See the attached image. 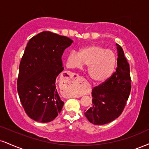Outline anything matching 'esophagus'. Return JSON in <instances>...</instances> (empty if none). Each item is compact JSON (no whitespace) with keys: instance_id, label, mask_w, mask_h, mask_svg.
Segmentation results:
<instances>
[{"instance_id":"1","label":"esophagus","mask_w":149,"mask_h":149,"mask_svg":"<svg viewBox=\"0 0 149 149\" xmlns=\"http://www.w3.org/2000/svg\"><path fill=\"white\" fill-rule=\"evenodd\" d=\"M71 77H73V76H76V77H78V76H77V75H76V74H73V73H71Z\"/></svg>"}]
</instances>
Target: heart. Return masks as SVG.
<instances>
[{"instance_id": "obj_1", "label": "heart", "mask_w": 149, "mask_h": 149, "mask_svg": "<svg viewBox=\"0 0 149 149\" xmlns=\"http://www.w3.org/2000/svg\"><path fill=\"white\" fill-rule=\"evenodd\" d=\"M67 65L71 69H81L88 66V73L95 82H103L110 78L116 64L115 55L111 50L98 45L81 48L79 53L71 51L67 57Z\"/></svg>"}]
</instances>
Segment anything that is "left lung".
Here are the masks:
<instances>
[{
    "mask_svg": "<svg viewBox=\"0 0 149 149\" xmlns=\"http://www.w3.org/2000/svg\"><path fill=\"white\" fill-rule=\"evenodd\" d=\"M117 67L116 72L92 91L93 105L85 115L94 125H104L114 121L122 113L131 89L130 67L122 48L116 44Z\"/></svg>",
    "mask_w": 149,
    "mask_h": 149,
    "instance_id": "1",
    "label": "left lung"
}]
</instances>
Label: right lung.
I'll list each match as a JSON object with an SVG mask.
<instances>
[{
    "label": "right lung",
    "instance_id": "obj_1",
    "mask_svg": "<svg viewBox=\"0 0 149 149\" xmlns=\"http://www.w3.org/2000/svg\"><path fill=\"white\" fill-rule=\"evenodd\" d=\"M72 43L67 37L44 31L27 44L19 65L17 90L26 114L36 121L50 122L62 110L64 102L55 82L64 70V51Z\"/></svg>",
    "mask_w": 149,
    "mask_h": 149
}]
</instances>
